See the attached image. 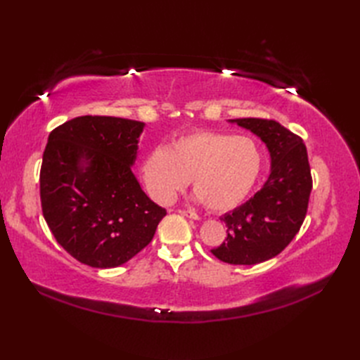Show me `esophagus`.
Instances as JSON below:
<instances>
[{
  "label": "esophagus",
  "instance_id": "esophagus-1",
  "mask_svg": "<svg viewBox=\"0 0 360 360\" xmlns=\"http://www.w3.org/2000/svg\"><path fill=\"white\" fill-rule=\"evenodd\" d=\"M179 213L183 214V216H186V217H191V219H195V221L200 219V216L195 212H191V210H179Z\"/></svg>",
  "mask_w": 360,
  "mask_h": 360
}]
</instances>
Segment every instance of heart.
Instances as JSON below:
<instances>
[{
  "mask_svg": "<svg viewBox=\"0 0 360 360\" xmlns=\"http://www.w3.org/2000/svg\"><path fill=\"white\" fill-rule=\"evenodd\" d=\"M261 153L249 136L197 130L174 139L169 147L150 150L141 165L148 195L169 204L189 179L212 212L231 210L242 204L258 179Z\"/></svg>",
  "mask_w": 360,
  "mask_h": 360,
  "instance_id": "1",
  "label": "heart"
}]
</instances>
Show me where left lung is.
Here are the masks:
<instances>
[{
	"label": "left lung",
	"instance_id": "8db88e82",
	"mask_svg": "<svg viewBox=\"0 0 360 360\" xmlns=\"http://www.w3.org/2000/svg\"><path fill=\"white\" fill-rule=\"evenodd\" d=\"M248 129L266 144L270 174L252 198L225 213V242L212 249L224 263L252 266L276 257L300 230L312 189L311 168L303 139L275 120H228Z\"/></svg>",
	"mask_w": 360,
	"mask_h": 360
}]
</instances>
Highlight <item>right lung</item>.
Here are the masks:
<instances>
[{"label": "right lung", "mask_w": 360, "mask_h": 360, "mask_svg": "<svg viewBox=\"0 0 360 360\" xmlns=\"http://www.w3.org/2000/svg\"><path fill=\"white\" fill-rule=\"evenodd\" d=\"M144 123L84 115L52 130L43 151V217L68 252L96 269L118 267L153 238L167 214L132 172Z\"/></svg>", "instance_id": "obj_1"}]
</instances>
